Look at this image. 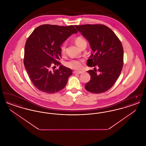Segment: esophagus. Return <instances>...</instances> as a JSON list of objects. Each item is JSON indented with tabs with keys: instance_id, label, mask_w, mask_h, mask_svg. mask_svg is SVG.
Segmentation results:
<instances>
[{
	"instance_id": "obj_1",
	"label": "esophagus",
	"mask_w": 146,
	"mask_h": 146,
	"mask_svg": "<svg viewBox=\"0 0 146 146\" xmlns=\"http://www.w3.org/2000/svg\"><path fill=\"white\" fill-rule=\"evenodd\" d=\"M83 72V71H79V70H74V71H73V73L74 74H75V73H76V74H82Z\"/></svg>"
}]
</instances>
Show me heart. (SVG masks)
I'll return each instance as SVG.
<instances>
[{
  "label": "heart",
  "mask_w": 146,
  "mask_h": 146,
  "mask_svg": "<svg viewBox=\"0 0 146 146\" xmlns=\"http://www.w3.org/2000/svg\"><path fill=\"white\" fill-rule=\"evenodd\" d=\"M76 44L78 46L79 48H81L84 45L86 44V40L82 36H78L75 39ZM67 44L66 42H64L62 44V45L60 46V50L61 52L63 54L66 52V50ZM65 66L67 67L74 69V70H79L82 68L83 67V61L80 60H76V59H72L69 61L65 62Z\"/></svg>",
  "instance_id": "obj_1"
}]
</instances>
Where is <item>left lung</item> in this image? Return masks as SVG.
Instances as JSON below:
<instances>
[{"instance_id": "obj_1", "label": "left lung", "mask_w": 146, "mask_h": 146, "mask_svg": "<svg viewBox=\"0 0 146 146\" xmlns=\"http://www.w3.org/2000/svg\"><path fill=\"white\" fill-rule=\"evenodd\" d=\"M75 27L89 42L93 51L87 65L98 67L87 71L90 80L85 85L92 93L104 92L114 85L124 64V50L120 40L111 29L104 25H84Z\"/></svg>"}]
</instances>
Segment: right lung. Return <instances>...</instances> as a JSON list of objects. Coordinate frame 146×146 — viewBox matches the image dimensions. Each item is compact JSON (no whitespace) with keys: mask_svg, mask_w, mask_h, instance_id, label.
Segmentation results:
<instances>
[{"mask_svg":"<svg viewBox=\"0 0 146 146\" xmlns=\"http://www.w3.org/2000/svg\"><path fill=\"white\" fill-rule=\"evenodd\" d=\"M77 32L73 25H42L29 36L25 46L23 62L37 89L51 94L65 87L72 71L58 61L61 56L60 46L70 35ZM56 65H60L59 68L52 71Z\"/></svg>","mask_w":146,"mask_h":146,"instance_id":"1","label":"right lung"}]
</instances>
